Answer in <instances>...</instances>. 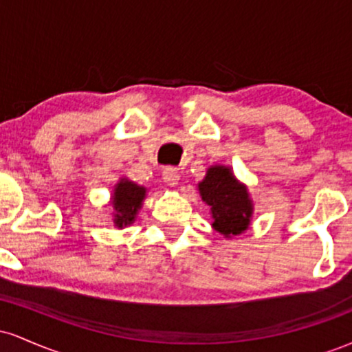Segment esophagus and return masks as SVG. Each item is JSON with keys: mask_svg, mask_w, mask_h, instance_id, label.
Listing matches in <instances>:
<instances>
[{"mask_svg": "<svg viewBox=\"0 0 352 352\" xmlns=\"http://www.w3.org/2000/svg\"><path fill=\"white\" fill-rule=\"evenodd\" d=\"M164 182L167 185H170V187H175L177 184H179V180H180V173L177 172V168H173V167H167L164 170Z\"/></svg>", "mask_w": 352, "mask_h": 352, "instance_id": "esophagus-1", "label": "esophagus"}]
</instances>
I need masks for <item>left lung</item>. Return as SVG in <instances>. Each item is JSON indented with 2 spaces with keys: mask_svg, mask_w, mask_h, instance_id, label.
<instances>
[{
  "mask_svg": "<svg viewBox=\"0 0 352 352\" xmlns=\"http://www.w3.org/2000/svg\"><path fill=\"white\" fill-rule=\"evenodd\" d=\"M201 200L210 205L213 228L225 236L240 235L250 225L252 200L228 167L208 168L207 177L199 184Z\"/></svg>",
  "mask_w": 352,
  "mask_h": 352,
  "instance_id": "8db88e82",
  "label": "left lung"
}]
</instances>
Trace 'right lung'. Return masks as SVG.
I'll list each match as a JSON object with an SVG mask.
<instances>
[{
  "instance_id": "right-lung-1",
  "label": "right lung",
  "mask_w": 352,
  "mask_h": 352,
  "mask_svg": "<svg viewBox=\"0 0 352 352\" xmlns=\"http://www.w3.org/2000/svg\"><path fill=\"white\" fill-rule=\"evenodd\" d=\"M145 197V188L135 185L134 182L120 180L114 190V205L116 210V225L117 227H125L135 220L137 210L142 205Z\"/></svg>"
}]
</instances>
